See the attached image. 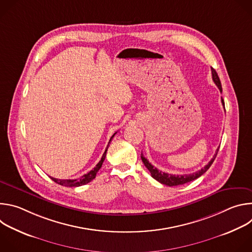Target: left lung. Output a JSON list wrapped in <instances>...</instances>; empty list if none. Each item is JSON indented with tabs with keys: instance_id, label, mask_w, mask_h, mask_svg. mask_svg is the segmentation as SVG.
Returning <instances> with one entry per match:
<instances>
[{
	"instance_id": "obj_1",
	"label": "left lung",
	"mask_w": 252,
	"mask_h": 252,
	"mask_svg": "<svg viewBox=\"0 0 252 252\" xmlns=\"http://www.w3.org/2000/svg\"><path fill=\"white\" fill-rule=\"evenodd\" d=\"M211 74H212V80H213L214 84L218 86V88L220 89V91L221 93L222 92V88H221L220 80V78L218 76L217 71H215V69L212 68V67H211ZM221 102H222V104L224 106V101H223L222 97H221ZM218 152H219V149L217 150V153H215V155L211 158V160L203 168H201L200 170L192 172V173H189V174H177V175L166 173V172H163L161 170H158L157 167L152 165L151 162H149V160L145 157H143L142 154L140 155V158H141V160H142L143 164H145L146 167L150 170L152 176L156 179V181H158V183H160L162 185L168 186V187H175V186H182V185H185L187 183L192 182V181H194V179H196L199 176H201L210 167V165L214 161L215 158H217V156H218Z\"/></svg>"
}]
</instances>
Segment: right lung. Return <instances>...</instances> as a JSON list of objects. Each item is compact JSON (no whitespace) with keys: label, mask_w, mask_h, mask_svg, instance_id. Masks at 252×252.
<instances>
[{"label":"right lung","mask_w":252,"mask_h":252,"mask_svg":"<svg viewBox=\"0 0 252 252\" xmlns=\"http://www.w3.org/2000/svg\"><path fill=\"white\" fill-rule=\"evenodd\" d=\"M116 133H117V132H115V133L112 135V137H111V139H110V141H109V145H110L111 140L113 139V137L115 136ZM109 145H107V147H106V149H105V151H104V153H103V155H102V157H101V159L98 161V163H97L91 171H89L88 173L84 174V175L81 176L80 178H76V179H58V178H54V177H51V178L53 179V181H54L55 183H57L58 185H61V186H63V187H68V188L81 187V186H84V185L89 184L90 182H92L93 179L95 177L96 172H97V171L99 170V168L101 167L102 162H103V160H104V158H105V156H106L107 149H109Z\"/></svg>","instance_id":"right-lung-1"}]
</instances>
